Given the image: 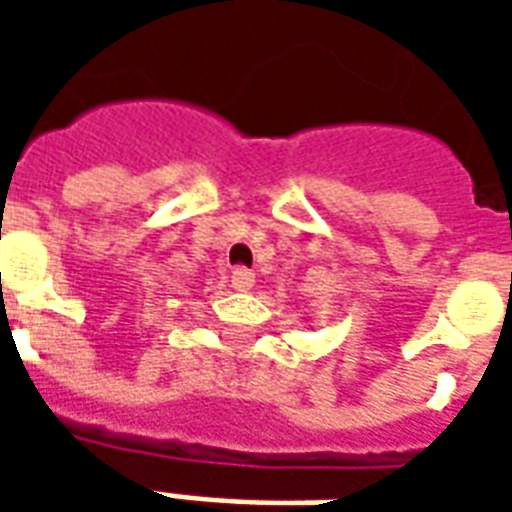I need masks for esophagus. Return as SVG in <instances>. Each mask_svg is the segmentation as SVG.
<instances>
[{
	"label": "esophagus",
	"instance_id": "esophagus-1",
	"mask_svg": "<svg viewBox=\"0 0 512 512\" xmlns=\"http://www.w3.org/2000/svg\"><path fill=\"white\" fill-rule=\"evenodd\" d=\"M252 285H255V274L246 271V268H235L233 277H230V288L238 290V293H246V290H252Z\"/></svg>",
	"mask_w": 512,
	"mask_h": 512
}]
</instances>
